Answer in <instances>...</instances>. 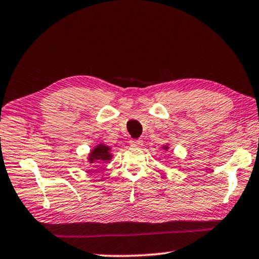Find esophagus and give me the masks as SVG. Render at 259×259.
<instances>
[{"label": "esophagus", "instance_id": "1", "mask_svg": "<svg viewBox=\"0 0 259 259\" xmlns=\"http://www.w3.org/2000/svg\"><path fill=\"white\" fill-rule=\"evenodd\" d=\"M130 145L131 146H136V147H140L143 145V140L140 139H131L130 140Z\"/></svg>", "mask_w": 259, "mask_h": 259}]
</instances>
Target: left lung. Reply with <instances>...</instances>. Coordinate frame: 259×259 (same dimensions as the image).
<instances>
[{"label":"left lung","instance_id":"left-lung-1","mask_svg":"<svg viewBox=\"0 0 259 259\" xmlns=\"http://www.w3.org/2000/svg\"><path fill=\"white\" fill-rule=\"evenodd\" d=\"M162 148H163L164 151H168V150H169V144H165V145H162Z\"/></svg>","mask_w":259,"mask_h":259}]
</instances>
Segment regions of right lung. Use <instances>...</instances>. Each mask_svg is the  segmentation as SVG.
I'll list each match as a JSON object with an SVG mask.
<instances>
[{
	"label": "right lung",
	"mask_w": 259,
	"mask_h": 259,
	"mask_svg": "<svg viewBox=\"0 0 259 259\" xmlns=\"http://www.w3.org/2000/svg\"><path fill=\"white\" fill-rule=\"evenodd\" d=\"M112 148L107 146L106 144L99 143L93 150H90L87 159L90 164H95L98 163V162H100V163H108L112 160Z\"/></svg>",
	"instance_id": "add662e5"
}]
</instances>
